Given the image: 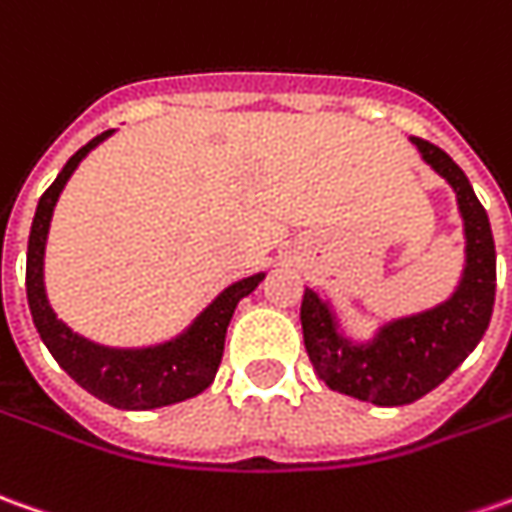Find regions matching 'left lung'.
Instances as JSON below:
<instances>
[{
    "label": "left lung",
    "instance_id": "1",
    "mask_svg": "<svg viewBox=\"0 0 512 512\" xmlns=\"http://www.w3.org/2000/svg\"><path fill=\"white\" fill-rule=\"evenodd\" d=\"M411 143L454 188L465 222V273L454 296L434 310L386 324L369 344L346 341L332 310L312 290L301 301V329L312 369L332 392L375 406H406L437 389L482 341L496 298V245L488 211L476 200L465 171L440 146L423 137Z\"/></svg>",
    "mask_w": 512,
    "mask_h": 512
}]
</instances>
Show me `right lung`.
<instances>
[{
	"instance_id": "1",
	"label": "right lung",
	"mask_w": 512,
	"mask_h": 512,
	"mask_svg": "<svg viewBox=\"0 0 512 512\" xmlns=\"http://www.w3.org/2000/svg\"><path fill=\"white\" fill-rule=\"evenodd\" d=\"M109 135L112 132H104V135L92 137L87 146H81L67 160V166L61 168L56 183L41 194L33 228H30V242H27L24 287H27L33 324L39 329L44 346L50 349V355L58 360V366L81 389H87L109 406L143 411V408L171 406L188 397H197L214 383L222 352H225V332L231 324L233 310L242 298L259 287L264 273L231 284L225 293L214 298V304L202 310L200 318L185 329L180 338L168 344L146 346V349H109V346L92 344L87 338L75 335L67 324H61L44 293V242H47L50 219H53L61 188L67 185L70 174L87 157L89 149H95Z\"/></svg>"
}]
</instances>
